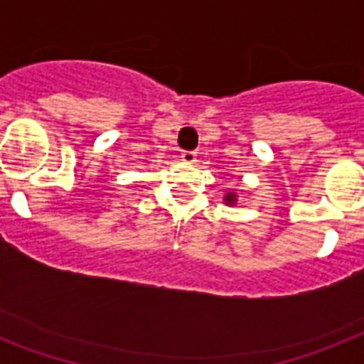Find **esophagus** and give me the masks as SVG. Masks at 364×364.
Wrapping results in <instances>:
<instances>
[{
  "label": "esophagus",
  "instance_id": "esophagus-1",
  "mask_svg": "<svg viewBox=\"0 0 364 364\" xmlns=\"http://www.w3.org/2000/svg\"><path fill=\"white\" fill-rule=\"evenodd\" d=\"M181 160L183 162H187V164H194V162H196V153H194V151H183Z\"/></svg>",
  "mask_w": 364,
  "mask_h": 364
}]
</instances>
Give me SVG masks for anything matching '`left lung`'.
Segmentation results:
<instances>
[{"mask_svg": "<svg viewBox=\"0 0 364 364\" xmlns=\"http://www.w3.org/2000/svg\"><path fill=\"white\" fill-rule=\"evenodd\" d=\"M225 202H227L228 205H234V204H236V194H234V193H228L227 196H225Z\"/></svg>", "mask_w": 364, "mask_h": 364, "instance_id": "8db88e82", "label": "left lung"}]
</instances>
